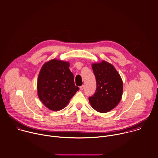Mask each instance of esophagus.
Returning a JSON list of instances; mask_svg holds the SVG:
<instances>
[{"mask_svg":"<svg viewBox=\"0 0 158 158\" xmlns=\"http://www.w3.org/2000/svg\"><path fill=\"white\" fill-rule=\"evenodd\" d=\"M79 89H80V90H84V85H82V86H81V87H79Z\"/></svg>","mask_w":158,"mask_h":158,"instance_id":"1","label":"esophagus"}]
</instances>
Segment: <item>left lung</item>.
Masks as SVG:
<instances>
[{"instance_id": "1", "label": "left lung", "mask_w": 158, "mask_h": 158, "mask_svg": "<svg viewBox=\"0 0 158 158\" xmlns=\"http://www.w3.org/2000/svg\"><path fill=\"white\" fill-rule=\"evenodd\" d=\"M97 81L95 94L89 97L91 106L97 111L106 113L119 103L123 92L122 78L114 66L102 60L92 64Z\"/></svg>"}]
</instances>
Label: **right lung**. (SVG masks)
Segmentation results:
<instances>
[{
    "label": "right lung",
    "mask_w": 158,
    "mask_h": 158,
    "mask_svg": "<svg viewBox=\"0 0 158 158\" xmlns=\"http://www.w3.org/2000/svg\"><path fill=\"white\" fill-rule=\"evenodd\" d=\"M68 61L53 58L45 62L39 73L37 95L42 104L52 111L65 108L79 88L75 85Z\"/></svg>",
    "instance_id": "obj_1"
}]
</instances>
